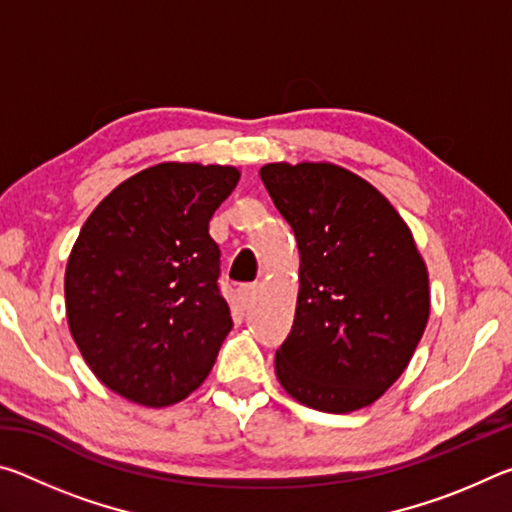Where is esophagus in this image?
<instances>
[{"label":"esophagus","mask_w":512,"mask_h":512,"mask_svg":"<svg viewBox=\"0 0 512 512\" xmlns=\"http://www.w3.org/2000/svg\"><path fill=\"white\" fill-rule=\"evenodd\" d=\"M257 293V284H244V287H239V300L244 302V307H248L250 302H253Z\"/></svg>","instance_id":"34e87169"}]
</instances>
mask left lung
I'll return each instance as SVG.
<instances>
[{
  "label": "left lung",
  "mask_w": 512,
  "mask_h": 512,
  "mask_svg": "<svg viewBox=\"0 0 512 512\" xmlns=\"http://www.w3.org/2000/svg\"><path fill=\"white\" fill-rule=\"evenodd\" d=\"M259 178L300 250L277 379L311 409H363L409 366L429 320L427 266L411 230L375 187L336 164L275 162Z\"/></svg>",
  "instance_id": "left-lung-1"
}]
</instances>
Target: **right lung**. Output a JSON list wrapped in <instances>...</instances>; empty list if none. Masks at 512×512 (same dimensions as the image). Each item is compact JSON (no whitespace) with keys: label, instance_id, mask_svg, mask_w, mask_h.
<instances>
[{"label":"right lung","instance_id":"obj_1","mask_svg":"<svg viewBox=\"0 0 512 512\" xmlns=\"http://www.w3.org/2000/svg\"><path fill=\"white\" fill-rule=\"evenodd\" d=\"M235 167L162 162L128 178L85 221L65 271L69 329L110 391L169 406L203 384L232 327L210 219Z\"/></svg>","mask_w":512,"mask_h":512}]
</instances>
